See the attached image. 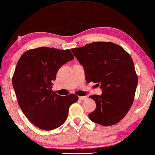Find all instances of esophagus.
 Here are the masks:
<instances>
[{
	"label": "esophagus",
	"instance_id": "obj_1",
	"mask_svg": "<svg viewBox=\"0 0 155 155\" xmlns=\"http://www.w3.org/2000/svg\"><path fill=\"white\" fill-rule=\"evenodd\" d=\"M79 99H80V100H85V99H87V96H80Z\"/></svg>",
	"mask_w": 155,
	"mask_h": 155
}]
</instances>
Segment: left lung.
<instances>
[{
    "instance_id": "8db88e82",
    "label": "left lung",
    "mask_w": 155,
    "mask_h": 155,
    "mask_svg": "<svg viewBox=\"0 0 155 155\" xmlns=\"http://www.w3.org/2000/svg\"><path fill=\"white\" fill-rule=\"evenodd\" d=\"M71 50L84 68L86 81L97 83L103 90L101 95L89 96L96 108L89 118L103 126L118 123L130 109L138 84L131 57L110 42H92Z\"/></svg>"
}]
</instances>
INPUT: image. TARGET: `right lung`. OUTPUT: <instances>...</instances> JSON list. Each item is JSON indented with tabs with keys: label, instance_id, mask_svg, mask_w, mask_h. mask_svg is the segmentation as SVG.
I'll use <instances>...</instances> for the list:
<instances>
[{
	"label": "right lung",
	"instance_id": "1",
	"mask_svg": "<svg viewBox=\"0 0 155 155\" xmlns=\"http://www.w3.org/2000/svg\"><path fill=\"white\" fill-rule=\"evenodd\" d=\"M74 58L70 50L39 47L26 51L17 62L12 85L18 105L29 121L39 129L51 130L66 121L78 96H60L52 91V81L62 65Z\"/></svg>",
	"mask_w": 155,
	"mask_h": 155
}]
</instances>
